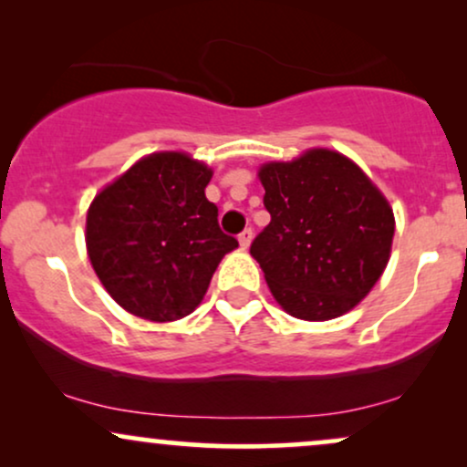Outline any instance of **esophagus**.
Instances as JSON below:
<instances>
[{"label": "esophagus", "mask_w": 467, "mask_h": 467, "mask_svg": "<svg viewBox=\"0 0 467 467\" xmlns=\"http://www.w3.org/2000/svg\"><path fill=\"white\" fill-rule=\"evenodd\" d=\"M250 241H252V228L241 230V234H239V244H241V248H244V250L248 248Z\"/></svg>", "instance_id": "obj_1"}]
</instances>
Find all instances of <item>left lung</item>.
I'll use <instances>...</instances> for the list:
<instances>
[{"mask_svg":"<svg viewBox=\"0 0 467 467\" xmlns=\"http://www.w3.org/2000/svg\"><path fill=\"white\" fill-rule=\"evenodd\" d=\"M270 223L250 254L272 296L301 320H329L356 307L389 264L395 219L389 202L349 158L312 149L261 166Z\"/></svg>","mask_w":467,"mask_h":467,"instance_id":"1","label":"left lung"}]
</instances>
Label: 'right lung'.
I'll return each mask as SVG.
<instances>
[{
  "mask_svg": "<svg viewBox=\"0 0 467 467\" xmlns=\"http://www.w3.org/2000/svg\"><path fill=\"white\" fill-rule=\"evenodd\" d=\"M211 178L213 171L186 153H153L94 197L88 254L127 312L160 323L191 314L219 261L239 245L206 200Z\"/></svg>",
  "mask_w": 467,
  "mask_h": 467,
  "instance_id": "add662e5",
  "label": "right lung"
}]
</instances>
